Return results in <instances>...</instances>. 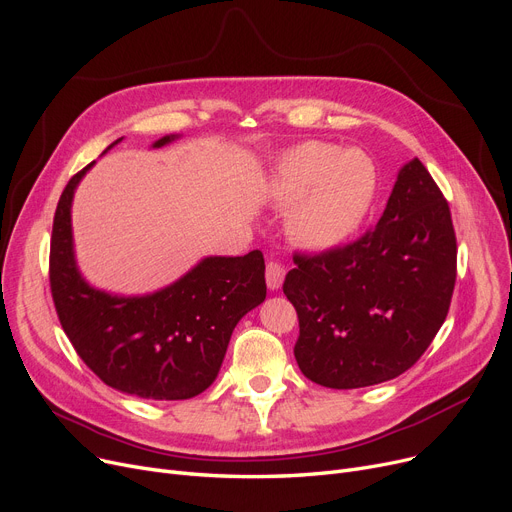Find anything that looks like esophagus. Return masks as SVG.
Returning <instances> with one entry per match:
<instances>
[{"label":"esophagus","mask_w":512,"mask_h":512,"mask_svg":"<svg viewBox=\"0 0 512 512\" xmlns=\"http://www.w3.org/2000/svg\"><path fill=\"white\" fill-rule=\"evenodd\" d=\"M284 274H286V270H284L282 263H278V261L267 263V267H265V282H267V286H270L272 290H278L282 286V282H284Z\"/></svg>","instance_id":"1"}]
</instances>
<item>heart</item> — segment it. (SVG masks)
Returning a JSON list of instances; mask_svg holds the SVG:
<instances>
[{
    "instance_id": "b5f03b06",
    "label": "heart",
    "mask_w": 512,
    "mask_h": 512,
    "mask_svg": "<svg viewBox=\"0 0 512 512\" xmlns=\"http://www.w3.org/2000/svg\"><path fill=\"white\" fill-rule=\"evenodd\" d=\"M371 161L332 143L307 141L284 153L276 166L274 195L294 203L290 232L313 249L332 247L355 232L371 205Z\"/></svg>"
}]
</instances>
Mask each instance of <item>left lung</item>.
Here are the masks:
<instances>
[{
    "label": "left lung",
    "mask_w": 512,
    "mask_h": 512,
    "mask_svg": "<svg viewBox=\"0 0 512 512\" xmlns=\"http://www.w3.org/2000/svg\"><path fill=\"white\" fill-rule=\"evenodd\" d=\"M284 294L299 315L305 378L351 390L411 369L448 315L456 234L440 186L419 159L400 170L380 222L348 245L294 253Z\"/></svg>",
    "instance_id": "left-lung-1"
}]
</instances>
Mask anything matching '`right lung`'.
Masks as SVG:
<instances>
[{"label": "right lung", "mask_w": 512, "mask_h": 512, "mask_svg": "<svg viewBox=\"0 0 512 512\" xmlns=\"http://www.w3.org/2000/svg\"><path fill=\"white\" fill-rule=\"evenodd\" d=\"M91 166L68 180L53 215L49 286L60 324L103 384L151 400L193 398L213 384L240 317L265 301L263 253L207 257L147 297L91 288L76 270L70 226L74 188Z\"/></svg>", "instance_id": "add662e5"}]
</instances>
